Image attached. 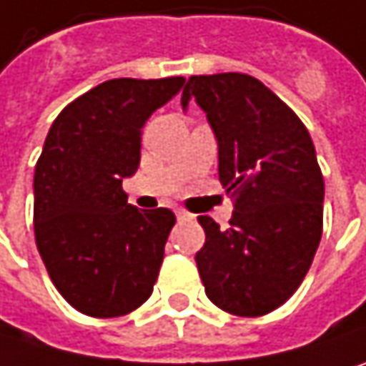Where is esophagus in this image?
Returning <instances> with one entry per match:
<instances>
[{"mask_svg":"<svg viewBox=\"0 0 366 366\" xmlns=\"http://www.w3.org/2000/svg\"><path fill=\"white\" fill-rule=\"evenodd\" d=\"M176 214H178V219H192V214H188V212H184V209H178V212H176Z\"/></svg>","mask_w":366,"mask_h":366,"instance_id":"1","label":"esophagus"}]
</instances>
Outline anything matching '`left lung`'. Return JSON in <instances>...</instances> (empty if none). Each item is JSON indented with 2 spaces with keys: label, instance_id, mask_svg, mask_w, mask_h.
<instances>
[{
  "label": "left lung",
  "instance_id": "1",
  "mask_svg": "<svg viewBox=\"0 0 366 366\" xmlns=\"http://www.w3.org/2000/svg\"><path fill=\"white\" fill-rule=\"evenodd\" d=\"M205 111L217 140L219 182L234 197L230 226L199 216L197 268L224 312L264 316L302 285L322 237L325 182L306 125L245 73L194 75L182 92Z\"/></svg>",
  "mask_w": 366,
  "mask_h": 366
}]
</instances>
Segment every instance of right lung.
I'll use <instances>...</instances> for the list:
<instances>
[{"label": "right lung", "mask_w": 366, "mask_h": 366, "mask_svg": "<svg viewBox=\"0 0 366 366\" xmlns=\"http://www.w3.org/2000/svg\"><path fill=\"white\" fill-rule=\"evenodd\" d=\"M184 77L111 79L51 123L35 165V243L54 287L79 312L129 315L152 293L176 216L127 203L142 127Z\"/></svg>", "instance_id": "right-lung-1"}]
</instances>
